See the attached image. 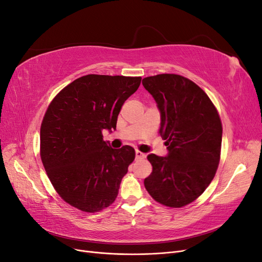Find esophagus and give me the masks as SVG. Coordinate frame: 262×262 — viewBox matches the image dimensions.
Here are the masks:
<instances>
[{
  "mask_svg": "<svg viewBox=\"0 0 262 262\" xmlns=\"http://www.w3.org/2000/svg\"><path fill=\"white\" fill-rule=\"evenodd\" d=\"M136 157L138 158V160H143V158H145V154L142 153L141 150L137 149V150H136Z\"/></svg>",
  "mask_w": 262,
  "mask_h": 262,
  "instance_id": "1",
  "label": "esophagus"
}]
</instances>
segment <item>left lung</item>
I'll return each mask as SVG.
<instances>
[{
  "label": "left lung",
  "mask_w": 262,
  "mask_h": 262,
  "mask_svg": "<svg viewBox=\"0 0 262 262\" xmlns=\"http://www.w3.org/2000/svg\"><path fill=\"white\" fill-rule=\"evenodd\" d=\"M161 112L158 133L168 155L147 156L153 170L144 179L149 195L165 207L182 208L209 187L219 167L221 118L205 92L178 74H158L142 81Z\"/></svg>",
  "instance_id": "left-lung-1"
}]
</instances>
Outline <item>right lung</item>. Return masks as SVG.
<instances>
[{
    "label": "right lung",
    "instance_id": "obj_1",
    "mask_svg": "<svg viewBox=\"0 0 262 262\" xmlns=\"http://www.w3.org/2000/svg\"><path fill=\"white\" fill-rule=\"evenodd\" d=\"M141 76L89 74L58 93L40 126V157L58 194L72 207L95 213L113 204L134 148H112L102 130L116 129L124 101Z\"/></svg>",
    "mask_w": 262,
    "mask_h": 262
}]
</instances>
